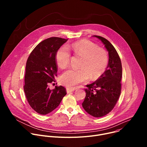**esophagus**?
Segmentation results:
<instances>
[{
	"instance_id": "1",
	"label": "esophagus",
	"mask_w": 147,
	"mask_h": 147,
	"mask_svg": "<svg viewBox=\"0 0 147 147\" xmlns=\"http://www.w3.org/2000/svg\"><path fill=\"white\" fill-rule=\"evenodd\" d=\"M76 90V87H68V88H66V91H67V93L73 92V91H74V90Z\"/></svg>"
}]
</instances>
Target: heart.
I'll use <instances>...</instances> for the list:
<instances>
[{
    "mask_svg": "<svg viewBox=\"0 0 147 147\" xmlns=\"http://www.w3.org/2000/svg\"><path fill=\"white\" fill-rule=\"evenodd\" d=\"M74 56L82 57L79 67L80 69H69L60 77L61 82L67 86H72L86 82L91 78L96 80L106 70L109 57L104 49L88 40H81L70 45L60 48L56 53L57 66L66 68L70 63V52Z\"/></svg>",
    "mask_w": 147,
    "mask_h": 147,
    "instance_id": "heart-1",
    "label": "heart"
}]
</instances>
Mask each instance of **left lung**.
<instances>
[{
    "label": "left lung",
    "mask_w": 147,
    "mask_h": 147,
    "mask_svg": "<svg viewBox=\"0 0 147 147\" xmlns=\"http://www.w3.org/2000/svg\"><path fill=\"white\" fill-rule=\"evenodd\" d=\"M101 40L109 53L107 70L99 78L87 85L86 96L82 106L90 115L100 117L107 115L115 107L121 93L122 67L120 57L109 40L93 35Z\"/></svg>",
    "instance_id": "obj_1"
}]
</instances>
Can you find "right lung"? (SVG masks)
Returning a JSON list of instances; mask_svg holds the SVG:
<instances>
[{"mask_svg": "<svg viewBox=\"0 0 147 147\" xmlns=\"http://www.w3.org/2000/svg\"><path fill=\"white\" fill-rule=\"evenodd\" d=\"M68 39L51 37L44 40L30 53L26 63L24 91L30 107L38 113L47 115L55 109L66 95L65 87H49L57 76L56 53Z\"/></svg>", "mask_w": 147, "mask_h": 147, "instance_id": "add662e5", "label": "right lung"}]
</instances>
